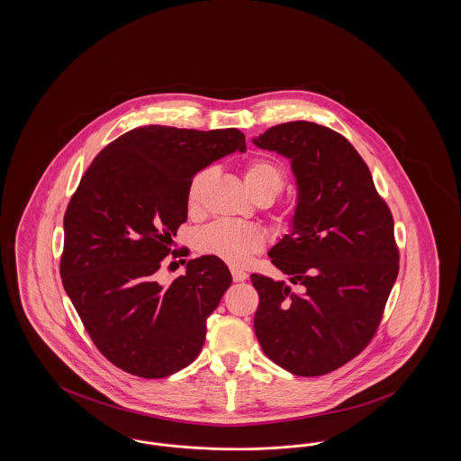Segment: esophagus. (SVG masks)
Listing matches in <instances>:
<instances>
[{
    "label": "esophagus",
    "instance_id": "34e87169",
    "mask_svg": "<svg viewBox=\"0 0 461 461\" xmlns=\"http://www.w3.org/2000/svg\"><path fill=\"white\" fill-rule=\"evenodd\" d=\"M231 276H233V280L235 282H243V280H247V273L240 269V267H231Z\"/></svg>",
    "mask_w": 461,
    "mask_h": 461
}]
</instances>
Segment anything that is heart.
Masks as SVG:
<instances>
[{"instance_id":"obj_1","label":"heart","mask_w":461,"mask_h":461,"mask_svg":"<svg viewBox=\"0 0 461 461\" xmlns=\"http://www.w3.org/2000/svg\"><path fill=\"white\" fill-rule=\"evenodd\" d=\"M212 176V169H200L188 183L186 188V207L190 212H197L202 203V194L207 181ZM243 179L249 192L254 198H267L269 202L282 194L285 188V169L271 157L259 155L252 157L243 167ZM284 214H276L275 221L284 222ZM266 245V233L256 224H247L239 221L218 220L197 235V247L200 252L218 258L224 263L241 266L254 254L261 252Z\"/></svg>"}]
</instances>
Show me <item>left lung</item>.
Returning <instances> with one entry per match:
<instances>
[{"instance_id":"8db88e82","label":"left lung","mask_w":461,"mask_h":461,"mask_svg":"<svg viewBox=\"0 0 461 461\" xmlns=\"http://www.w3.org/2000/svg\"><path fill=\"white\" fill-rule=\"evenodd\" d=\"M254 143L288 157L299 186L292 233L269 250L290 285L250 275L254 330L286 372L325 375L363 351L382 321L399 271L393 212L340 132L294 121Z\"/></svg>"}]
</instances>
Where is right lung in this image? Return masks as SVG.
I'll list each match as a JSON object with an SVG mask.
<instances>
[{
    "instance_id": "1",
    "label": "right lung",
    "mask_w": 461,
    "mask_h": 461,
    "mask_svg": "<svg viewBox=\"0 0 461 461\" xmlns=\"http://www.w3.org/2000/svg\"><path fill=\"white\" fill-rule=\"evenodd\" d=\"M235 150H245L235 128L141 126L109 143L81 177L64 216L60 276L93 344L117 368L162 378L202 351L205 321L231 285L226 264L190 259L169 285L157 271L186 221L190 179Z\"/></svg>"
}]
</instances>
